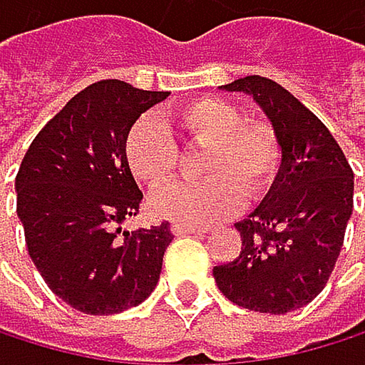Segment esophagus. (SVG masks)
Listing matches in <instances>:
<instances>
[{
    "instance_id": "1",
    "label": "esophagus",
    "mask_w": 365,
    "mask_h": 365,
    "mask_svg": "<svg viewBox=\"0 0 365 365\" xmlns=\"http://www.w3.org/2000/svg\"><path fill=\"white\" fill-rule=\"evenodd\" d=\"M170 230H173L175 236H184V234H203V232H207V227H203V225H186V223H173Z\"/></svg>"
}]
</instances>
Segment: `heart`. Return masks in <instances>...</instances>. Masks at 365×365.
<instances>
[{
  "label": "heart",
  "mask_w": 365,
  "mask_h": 365,
  "mask_svg": "<svg viewBox=\"0 0 365 365\" xmlns=\"http://www.w3.org/2000/svg\"><path fill=\"white\" fill-rule=\"evenodd\" d=\"M168 124L186 142L205 146L203 181L168 184L179 166V150L168 129L155 118H140L124 142V158L133 177L150 188H160L150 197L153 215L162 219L207 225L234 215L243 203V195L258 199L269 190L278 173V142L274 131L262 122L245 120L241 109L201 98L181 105Z\"/></svg>",
  "instance_id": "heart-1"
}]
</instances>
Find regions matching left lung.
Listing matches in <instances>:
<instances>
[{"label":"left lung","mask_w":365,"mask_h":365,"mask_svg":"<svg viewBox=\"0 0 365 365\" xmlns=\"http://www.w3.org/2000/svg\"><path fill=\"white\" fill-rule=\"evenodd\" d=\"M221 89L254 98L272 122L282 158L269 192L234 223L243 247L212 269L217 287L250 311L302 309L324 289L339 258L353 215V168L322 120L278 83L245 76Z\"/></svg>","instance_id":"left-lung-1"}]
</instances>
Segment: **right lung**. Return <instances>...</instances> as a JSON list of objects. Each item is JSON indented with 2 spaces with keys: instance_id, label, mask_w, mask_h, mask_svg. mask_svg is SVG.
I'll list each match as a JSON object with an SVG mask.
<instances>
[{
  "instance_id": "right-lung-1",
  "label": "right lung",
  "mask_w": 365,
  "mask_h": 365,
  "mask_svg": "<svg viewBox=\"0 0 365 365\" xmlns=\"http://www.w3.org/2000/svg\"><path fill=\"white\" fill-rule=\"evenodd\" d=\"M168 93L93 83L38 131L19 166L17 215L28 254L56 296L87 315L138 307L158 287L173 232L170 223L122 230L144 197L124 142Z\"/></svg>"
}]
</instances>
